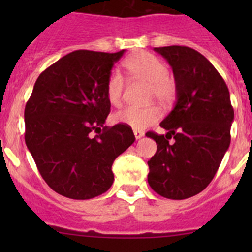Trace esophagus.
I'll return each instance as SVG.
<instances>
[{"mask_svg":"<svg viewBox=\"0 0 252 252\" xmlns=\"http://www.w3.org/2000/svg\"><path fill=\"white\" fill-rule=\"evenodd\" d=\"M134 135H135V139L138 140V139H141L145 135V133L142 130H134Z\"/></svg>","mask_w":252,"mask_h":252,"instance_id":"34e87169","label":"esophagus"}]
</instances>
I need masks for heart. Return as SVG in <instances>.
Instances as JSON below:
<instances>
[{
    "mask_svg": "<svg viewBox=\"0 0 252 252\" xmlns=\"http://www.w3.org/2000/svg\"><path fill=\"white\" fill-rule=\"evenodd\" d=\"M123 67L136 79L150 83V95L155 96L162 103H172L177 96V84L168 75V67L149 52H140L131 56L123 62ZM124 90V79L118 70H112L106 84V95L113 106L122 102ZM162 116L157 106L147 107H126L113 116L114 122L130 126L134 130H144L156 123Z\"/></svg>",
    "mask_w": 252,
    "mask_h": 252,
    "instance_id": "obj_1",
    "label": "heart"
}]
</instances>
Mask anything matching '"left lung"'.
I'll list each match as a JSON object with an SVG mask.
<instances>
[{
	"mask_svg": "<svg viewBox=\"0 0 252 252\" xmlns=\"http://www.w3.org/2000/svg\"><path fill=\"white\" fill-rule=\"evenodd\" d=\"M154 50L173 69L177 102L159 124L167 135L146 133L157 144L147 182L161 196L184 200L201 192L217 173L230 144L234 110L227 84L205 56L187 46Z\"/></svg>",
	"mask_w": 252,
	"mask_h": 252,
	"instance_id": "obj_1",
	"label": "left lung"
}]
</instances>
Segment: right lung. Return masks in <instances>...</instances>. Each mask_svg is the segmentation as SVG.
<instances>
[{
    "mask_svg": "<svg viewBox=\"0 0 252 252\" xmlns=\"http://www.w3.org/2000/svg\"><path fill=\"white\" fill-rule=\"evenodd\" d=\"M123 53H68L39 75L25 105V144L62 196L88 200L107 191L114 159L135 141L126 124L103 126L111 111L106 84Z\"/></svg>",
    "mask_w": 252,
    "mask_h": 252,
    "instance_id": "add662e5",
    "label": "right lung"
}]
</instances>
